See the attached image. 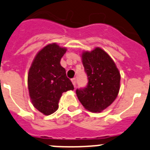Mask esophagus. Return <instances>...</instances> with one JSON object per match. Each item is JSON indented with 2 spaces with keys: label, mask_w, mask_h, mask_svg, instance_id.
Instances as JSON below:
<instances>
[{
  "label": "esophagus",
  "mask_w": 150,
  "mask_h": 150,
  "mask_svg": "<svg viewBox=\"0 0 150 150\" xmlns=\"http://www.w3.org/2000/svg\"><path fill=\"white\" fill-rule=\"evenodd\" d=\"M71 81H72V83L73 85L74 86V87H76V78H73V79H71Z\"/></svg>",
  "instance_id": "1"
}]
</instances>
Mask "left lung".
I'll list each match as a JSON object with an SVG mask.
<instances>
[{
    "label": "left lung",
    "mask_w": 150,
    "mask_h": 150,
    "mask_svg": "<svg viewBox=\"0 0 150 150\" xmlns=\"http://www.w3.org/2000/svg\"><path fill=\"white\" fill-rule=\"evenodd\" d=\"M88 83L76 90V96L86 109L100 112L115 101L120 89L121 75L113 60L100 48L82 54Z\"/></svg>",
    "instance_id": "8db88e82"
}]
</instances>
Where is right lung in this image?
<instances>
[{"instance_id":"add662e5","label":"right lung","mask_w":150,"mask_h":150,"mask_svg":"<svg viewBox=\"0 0 150 150\" xmlns=\"http://www.w3.org/2000/svg\"><path fill=\"white\" fill-rule=\"evenodd\" d=\"M67 49L49 44L36 54L28 74V88L33 106L45 115L56 112L62 93L74 90L60 61Z\"/></svg>"}]
</instances>
